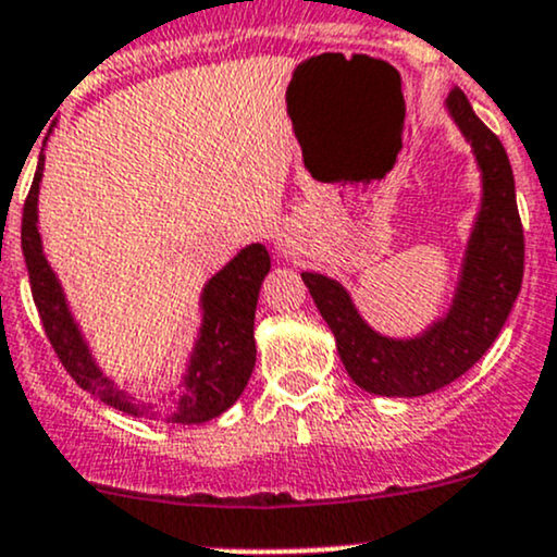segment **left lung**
Returning <instances> with one entry per match:
<instances>
[{
	"label": "left lung",
	"mask_w": 557,
	"mask_h": 557,
	"mask_svg": "<svg viewBox=\"0 0 557 557\" xmlns=\"http://www.w3.org/2000/svg\"><path fill=\"white\" fill-rule=\"evenodd\" d=\"M447 110L473 148L484 185L447 314L414 338H386L359 317L344 285L325 274H301L333 330L346 372L359 388L377 396H423L457 381L494 344L521 290L523 227L507 152L473 113L466 91L451 89Z\"/></svg>",
	"instance_id": "8db88e82"
}]
</instances>
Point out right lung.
Masks as SVG:
<instances>
[{
	"label": "right lung",
	"mask_w": 557,
	"mask_h": 557,
	"mask_svg": "<svg viewBox=\"0 0 557 557\" xmlns=\"http://www.w3.org/2000/svg\"><path fill=\"white\" fill-rule=\"evenodd\" d=\"M41 171H45V152L39 156V166H36L26 206H23L21 246L23 256H26L30 293H34V304L39 309L41 325H45L54 354L63 362V368L71 372L73 381L84 391L95 394L100 401L126 414H134V418H163L166 423L193 425L227 412L237 401V396L243 394V388L248 386V377L256 364L253 317L261 283L269 272L267 248L261 243L243 248L222 272H216L206 283L203 296H200L203 325H200L187 372L180 383V396L169 407V412H161L148 401L126 394L124 388H119L110 377L102 375L82 330L73 320L69 304H65V293L60 288L52 267L47 264L45 253H41L39 216H36Z\"/></svg>",
	"instance_id": "1"
}]
</instances>
